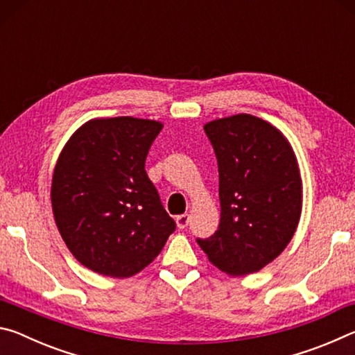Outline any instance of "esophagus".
I'll return each instance as SVG.
<instances>
[{"label": "esophagus", "instance_id": "obj_1", "mask_svg": "<svg viewBox=\"0 0 355 355\" xmlns=\"http://www.w3.org/2000/svg\"><path fill=\"white\" fill-rule=\"evenodd\" d=\"M177 227L178 228H186L188 227V222H189V214H180V216H177Z\"/></svg>", "mask_w": 355, "mask_h": 355}]
</instances>
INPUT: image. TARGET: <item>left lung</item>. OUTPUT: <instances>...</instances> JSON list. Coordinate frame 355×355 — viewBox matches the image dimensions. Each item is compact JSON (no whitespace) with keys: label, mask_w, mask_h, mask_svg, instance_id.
I'll return each mask as SVG.
<instances>
[{"label":"left lung","mask_w":355,"mask_h":355,"mask_svg":"<svg viewBox=\"0 0 355 355\" xmlns=\"http://www.w3.org/2000/svg\"><path fill=\"white\" fill-rule=\"evenodd\" d=\"M219 171L220 222L197 239L230 275L263 269L285 250L302 211V180L286 137L266 120L236 114L205 123Z\"/></svg>","instance_id":"8db88e82"}]
</instances>
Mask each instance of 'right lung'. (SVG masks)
Listing matches in <instances>:
<instances>
[{"instance_id": "add662e5", "label": "right lung", "mask_w": 355, "mask_h": 355, "mask_svg": "<svg viewBox=\"0 0 355 355\" xmlns=\"http://www.w3.org/2000/svg\"><path fill=\"white\" fill-rule=\"evenodd\" d=\"M161 130L148 119H92L59 155L53 214L71 255L94 272L116 279L141 272L175 230L146 172Z\"/></svg>"}]
</instances>
